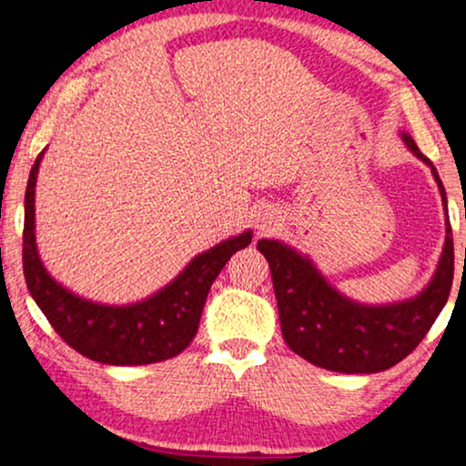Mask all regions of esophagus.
Segmentation results:
<instances>
[{
  "label": "esophagus",
  "mask_w": 466,
  "mask_h": 466,
  "mask_svg": "<svg viewBox=\"0 0 466 466\" xmlns=\"http://www.w3.org/2000/svg\"><path fill=\"white\" fill-rule=\"evenodd\" d=\"M278 226V212L274 208H260L258 215H256V228L260 229V232H271Z\"/></svg>",
  "instance_id": "obj_1"
}]
</instances>
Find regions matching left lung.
Masks as SVG:
<instances>
[{"instance_id": "left-lung-1", "label": "left lung", "mask_w": 466, "mask_h": 466, "mask_svg": "<svg viewBox=\"0 0 466 466\" xmlns=\"http://www.w3.org/2000/svg\"><path fill=\"white\" fill-rule=\"evenodd\" d=\"M403 142L431 168L442 203L445 186L434 164L403 133ZM271 269L280 329L287 346L313 366L344 374H372L397 366L420 344L447 304L453 282V237L447 221L441 260L419 296L392 304H361L339 293L309 256L282 240H258ZM466 256V249H464Z\"/></svg>"}]
</instances>
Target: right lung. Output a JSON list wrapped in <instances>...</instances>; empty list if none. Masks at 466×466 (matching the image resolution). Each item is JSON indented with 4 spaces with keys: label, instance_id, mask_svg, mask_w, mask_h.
I'll use <instances>...</instances> for the list:
<instances>
[{
    "label": "right lung",
    "instance_id": "right-lung-1",
    "mask_svg": "<svg viewBox=\"0 0 466 466\" xmlns=\"http://www.w3.org/2000/svg\"><path fill=\"white\" fill-rule=\"evenodd\" d=\"M39 153L25 188L24 276L30 296L66 344L87 360L109 366H147L188 349L199 329L203 304L215 278L251 243V229L197 254L179 276L153 296L133 304H100L72 293L47 274L35 237V186Z\"/></svg>",
    "mask_w": 466,
    "mask_h": 466
}]
</instances>
